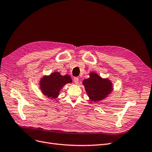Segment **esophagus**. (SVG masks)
Returning a JSON list of instances; mask_svg holds the SVG:
<instances>
[{"mask_svg": "<svg viewBox=\"0 0 152 152\" xmlns=\"http://www.w3.org/2000/svg\"><path fill=\"white\" fill-rule=\"evenodd\" d=\"M74 82H75V84H78L79 83V78L78 77H75V78H74Z\"/></svg>", "mask_w": 152, "mask_h": 152, "instance_id": "34e87169", "label": "esophagus"}]
</instances>
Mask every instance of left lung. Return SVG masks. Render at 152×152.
<instances>
[{"label":"left lung","mask_w":152,"mask_h":152,"mask_svg":"<svg viewBox=\"0 0 152 152\" xmlns=\"http://www.w3.org/2000/svg\"><path fill=\"white\" fill-rule=\"evenodd\" d=\"M83 85L89 99L94 102L102 100L113 90L111 81L102 78L95 72L90 73V77L83 81Z\"/></svg>","instance_id":"8db88e82"}]
</instances>
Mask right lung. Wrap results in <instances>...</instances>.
Segmentation results:
<instances>
[{
	"instance_id": "add662e5",
	"label": "right lung",
	"mask_w": 152,
	"mask_h": 152,
	"mask_svg": "<svg viewBox=\"0 0 152 152\" xmlns=\"http://www.w3.org/2000/svg\"><path fill=\"white\" fill-rule=\"evenodd\" d=\"M70 76H62L58 72H54L49 76H45L40 80V88L42 94L51 99L57 98L59 92L67 83H71Z\"/></svg>"
}]
</instances>
